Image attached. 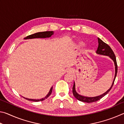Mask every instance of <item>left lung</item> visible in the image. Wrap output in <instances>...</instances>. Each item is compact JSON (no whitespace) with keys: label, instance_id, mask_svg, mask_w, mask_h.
I'll use <instances>...</instances> for the list:
<instances>
[{"label":"left lung","instance_id":"obj_1","mask_svg":"<svg viewBox=\"0 0 124 124\" xmlns=\"http://www.w3.org/2000/svg\"><path fill=\"white\" fill-rule=\"evenodd\" d=\"M98 46L97 51H96V53L100 54H103V55H106V56H109V57L113 60V61L114 62V64L115 66V74L114 81H113L112 85L111 86L110 88L107 91H106L105 93L102 94L101 95L96 96V97H84V96H82L79 95V94H78L77 93L76 91H75V83H74V85H73V95L74 96V97L76 98L78 100L80 101L87 102V103H92V102H96L97 101L101 99V98L102 97H103L105 95H106L109 92L111 89H112V87L113 86V84H114V83L115 78L116 77L117 72V65L116 60V57H115L114 52H113L112 49H111V47L107 44L105 43L101 39L98 38Z\"/></svg>","mask_w":124,"mask_h":124}]
</instances>
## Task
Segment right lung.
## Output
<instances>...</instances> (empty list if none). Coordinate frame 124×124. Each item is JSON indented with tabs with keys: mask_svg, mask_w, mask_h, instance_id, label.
<instances>
[{
	"mask_svg": "<svg viewBox=\"0 0 124 124\" xmlns=\"http://www.w3.org/2000/svg\"><path fill=\"white\" fill-rule=\"evenodd\" d=\"M53 31H46V32H38L34 33L33 34H31L28 35L26 38H25L24 39H33V38H48L50 37L51 35L53 34ZM52 87L51 88L49 93L47 94V95L46 96L45 98H42L40 100H33V99H29V98H24L25 99H26L28 101H34V102H39V101H43L45 100L46 98H47L49 96L51 95L52 93Z\"/></svg>",
	"mask_w": 124,
	"mask_h": 124,
	"instance_id": "right-lung-1",
	"label": "right lung"
}]
</instances>
